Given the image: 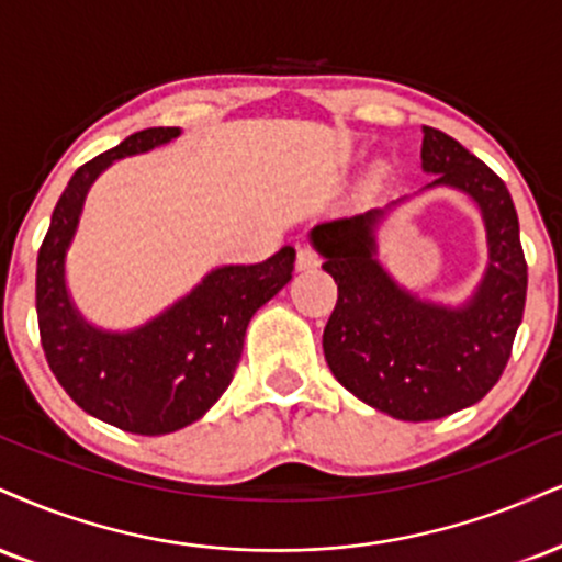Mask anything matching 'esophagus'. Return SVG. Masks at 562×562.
<instances>
[{"instance_id": "obj_1", "label": "esophagus", "mask_w": 562, "mask_h": 562, "mask_svg": "<svg viewBox=\"0 0 562 562\" xmlns=\"http://www.w3.org/2000/svg\"><path fill=\"white\" fill-rule=\"evenodd\" d=\"M319 263V251L311 243H299V254H295V267L311 269Z\"/></svg>"}]
</instances>
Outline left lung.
I'll return each instance as SVG.
<instances>
[{"label": "left lung", "mask_w": 562, "mask_h": 562, "mask_svg": "<svg viewBox=\"0 0 562 562\" xmlns=\"http://www.w3.org/2000/svg\"><path fill=\"white\" fill-rule=\"evenodd\" d=\"M431 186L461 188L482 206L490 272L465 308H439L403 293L374 259L380 212L316 225L311 240L335 277L337 303L324 327L335 380L363 403L403 422H435L495 387L513 353L526 306V256L505 182L448 133L424 127Z\"/></svg>", "instance_id": "left-lung-1"}]
</instances>
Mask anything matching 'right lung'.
<instances>
[{
  "mask_svg": "<svg viewBox=\"0 0 562 562\" xmlns=\"http://www.w3.org/2000/svg\"><path fill=\"white\" fill-rule=\"evenodd\" d=\"M178 127H148L78 167L52 212L36 261V314L52 374L80 408L133 435H170L206 414L233 382L246 327L293 277L295 248L261 263L216 269L191 295L127 335L88 327L65 290V251L86 191L114 159L167 144Z\"/></svg>",
  "mask_w": 562,
  "mask_h": 562,
  "instance_id": "1",
  "label": "right lung"
}]
</instances>
